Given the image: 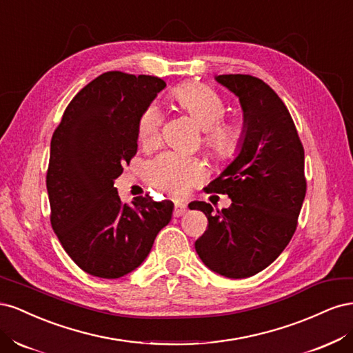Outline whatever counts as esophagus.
Here are the masks:
<instances>
[{
  "label": "esophagus",
  "mask_w": 353,
  "mask_h": 353,
  "mask_svg": "<svg viewBox=\"0 0 353 353\" xmlns=\"http://www.w3.org/2000/svg\"><path fill=\"white\" fill-rule=\"evenodd\" d=\"M187 205L185 203H175V209H174V216H176V218H179V216H183V215H185L187 213Z\"/></svg>",
  "instance_id": "1"
}]
</instances>
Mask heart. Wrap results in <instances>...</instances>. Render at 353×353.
<instances>
[{
  "label": "heart",
  "mask_w": 353,
  "mask_h": 353,
  "mask_svg": "<svg viewBox=\"0 0 353 353\" xmlns=\"http://www.w3.org/2000/svg\"><path fill=\"white\" fill-rule=\"evenodd\" d=\"M176 108L190 114L205 134V143L213 153L227 157L237 150L241 130L236 122L223 121L225 101L206 85L188 82L170 92ZM162 117L156 105H148L138 122V138L144 145H153L159 138ZM145 175L152 185L169 194H184L205 178V166L196 157L166 152L154 157L145 166Z\"/></svg>",
  "instance_id": "heart-1"
}]
</instances>
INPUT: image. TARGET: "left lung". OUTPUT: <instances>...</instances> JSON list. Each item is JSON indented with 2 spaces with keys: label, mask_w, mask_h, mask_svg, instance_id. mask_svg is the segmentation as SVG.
Listing matches in <instances>:
<instances>
[{
  "label": "left lung",
  "mask_w": 353,
  "mask_h": 353,
  "mask_svg": "<svg viewBox=\"0 0 353 353\" xmlns=\"http://www.w3.org/2000/svg\"><path fill=\"white\" fill-rule=\"evenodd\" d=\"M215 81L239 97L243 130L236 157L208 185L228 194L231 206L216 213L206 201L190 208L209 222L196 252L210 271L248 279L271 265L293 237L306 194L305 152L270 85L250 74H219Z\"/></svg>",
  "instance_id": "obj_1"
}]
</instances>
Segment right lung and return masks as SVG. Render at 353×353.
<instances>
[{"label": "right lung", "mask_w": 353, "mask_h": 353, "mask_svg": "<svg viewBox=\"0 0 353 353\" xmlns=\"http://www.w3.org/2000/svg\"><path fill=\"white\" fill-rule=\"evenodd\" d=\"M166 83L105 72L69 103L51 138L47 191L51 225L81 270L121 279L140 266L174 203L150 196L123 203L114 179L138 148V122Z\"/></svg>", "instance_id": "obj_1"}]
</instances>
